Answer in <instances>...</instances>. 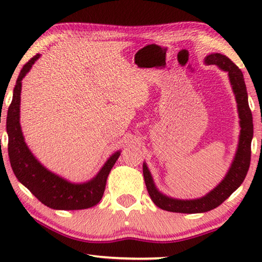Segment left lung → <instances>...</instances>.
<instances>
[{
	"label": "left lung",
	"instance_id": "1",
	"mask_svg": "<svg viewBox=\"0 0 262 262\" xmlns=\"http://www.w3.org/2000/svg\"><path fill=\"white\" fill-rule=\"evenodd\" d=\"M205 63L216 64L217 67L227 72L229 75L232 91L236 97L238 115L241 119L239 120L241 134H239L237 151L224 179L205 196L193 199V200H180V199L170 198L159 192L154 183L152 176L150 173L147 164L143 163V177L148 193L155 205L163 210L183 212V214H199V212H206L214 209L222 205L243 184L247 174L248 167H250L251 142L253 137V119H252V112L248 106L246 85L242 70L228 56L220 54V53H212V54L207 55Z\"/></svg>",
	"mask_w": 262,
	"mask_h": 262
}]
</instances>
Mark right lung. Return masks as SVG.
Masks as SVG:
<instances>
[{
  "instance_id": "add662e5",
  "label": "right lung",
  "mask_w": 262,
  "mask_h": 262,
  "mask_svg": "<svg viewBox=\"0 0 262 262\" xmlns=\"http://www.w3.org/2000/svg\"><path fill=\"white\" fill-rule=\"evenodd\" d=\"M40 54L33 56L24 64L16 81L12 101L8 108L7 133L9 137L8 152L12 171L20 184L43 205L57 210H78L94 207L103 198L106 180L120 150L111 156L95 178L82 184H74L53 173L33 156L25 143L19 123L21 79L30 72Z\"/></svg>"
}]
</instances>
